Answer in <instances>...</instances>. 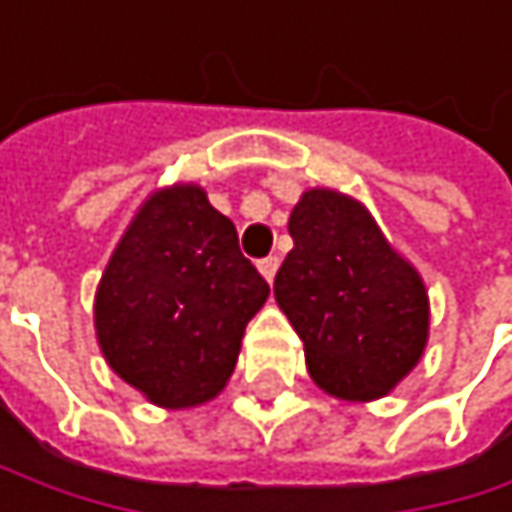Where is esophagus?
I'll use <instances>...</instances> for the list:
<instances>
[{"instance_id":"1","label":"esophagus","mask_w":512,"mask_h":512,"mask_svg":"<svg viewBox=\"0 0 512 512\" xmlns=\"http://www.w3.org/2000/svg\"><path fill=\"white\" fill-rule=\"evenodd\" d=\"M258 270H261V276H264L267 282H273V279H276V270H279V258H276V254H270V258L258 261Z\"/></svg>"}]
</instances>
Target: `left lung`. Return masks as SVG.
<instances>
[{"label": "left lung", "instance_id": "1", "mask_svg": "<svg viewBox=\"0 0 512 512\" xmlns=\"http://www.w3.org/2000/svg\"><path fill=\"white\" fill-rule=\"evenodd\" d=\"M276 303L303 340L318 388L343 400L388 394L425 352L422 276L385 242L370 212L337 194L306 191L288 221Z\"/></svg>", "mask_w": 512, "mask_h": 512}]
</instances>
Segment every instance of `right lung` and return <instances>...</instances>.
Returning <instances> with one entry per match:
<instances>
[{
  "label": "right lung",
  "instance_id": "right-lung-1",
  "mask_svg": "<svg viewBox=\"0 0 512 512\" xmlns=\"http://www.w3.org/2000/svg\"><path fill=\"white\" fill-rule=\"evenodd\" d=\"M267 297L233 221L197 185H175L139 209L102 273L99 349L151 404L197 407L227 385Z\"/></svg>",
  "mask_w": 512,
  "mask_h": 512
}]
</instances>
